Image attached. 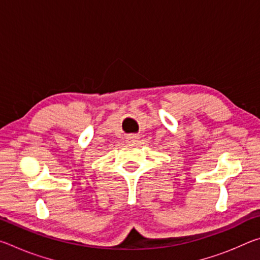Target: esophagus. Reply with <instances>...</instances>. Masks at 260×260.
Here are the masks:
<instances>
[{
	"label": "esophagus",
	"mask_w": 260,
	"mask_h": 260,
	"mask_svg": "<svg viewBox=\"0 0 260 260\" xmlns=\"http://www.w3.org/2000/svg\"><path fill=\"white\" fill-rule=\"evenodd\" d=\"M126 141H127V143H129V144H135L139 141V136L138 135H129L126 138Z\"/></svg>",
	"instance_id": "34e87169"
}]
</instances>
